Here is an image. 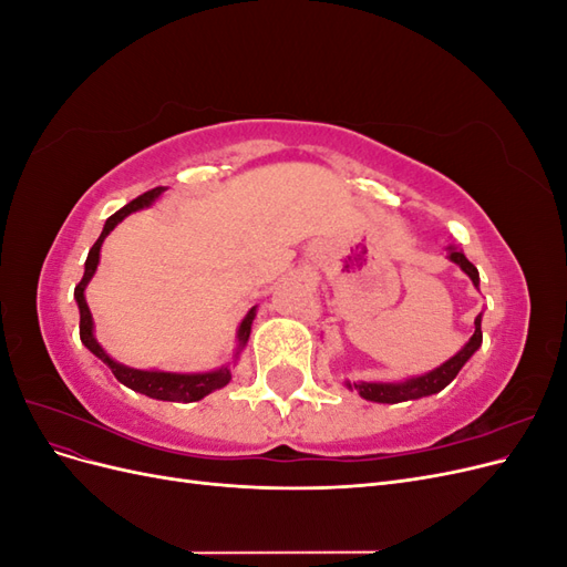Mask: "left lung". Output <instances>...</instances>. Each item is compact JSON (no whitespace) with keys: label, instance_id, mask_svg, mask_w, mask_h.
Segmentation results:
<instances>
[{"label":"left lung","instance_id":"left-lung-1","mask_svg":"<svg viewBox=\"0 0 567 567\" xmlns=\"http://www.w3.org/2000/svg\"><path fill=\"white\" fill-rule=\"evenodd\" d=\"M450 260L456 262L463 271L468 274L471 281L477 286L480 277H477V269L473 267V262L466 260V255L458 252L452 248L450 252ZM480 342H483V331H480V315L475 317V333L471 336V340L466 342V348L461 352H456L450 362H444L442 367H437L435 371L425 373V375H416V379H409L404 383H348L350 390H357L362 394L364 400L371 402H383V404H398V402H406V400H419L425 398V394H435L442 388H447L454 379L456 373L461 371V367L468 362L471 354L480 348Z\"/></svg>","mask_w":567,"mask_h":567}]
</instances>
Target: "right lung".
I'll return each mask as SVG.
<instances>
[{"instance_id":"add662e5","label":"right lung","mask_w":567,"mask_h":567,"mask_svg":"<svg viewBox=\"0 0 567 567\" xmlns=\"http://www.w3.org/2000/svg\"><path fill=\"white\" fill-rule=\"evenodd\" d=\"M163 192H165L163 186L151 188V192L136 196L132 203L125 205V208H120L115 215H111L106 219L104 231H101V236L96 238V244L92 246V250L87 255V262H84V277L75 286V300H78V307H80V340L84 342V348H87L92 354H96L101 362H104L113 371L115 379L123 385H127L136 392H142V394H148V398H153V400L198 402V400L205 398V394L225 388L231 381V371L227 367L210 371V373H165V371H140V369H130V367L117 364L104 350H101V346L94 340L92 315H90L87 300H84V286H87L90 279L94 277L96 265H99V250H101V244H104V238L115 229L117 221H123L134 210L146 208V205H151ZM252 319H255V307L248 312V317L241 321V329H238V350H241L248 342Z\"/></svg>"}]
</instances>
